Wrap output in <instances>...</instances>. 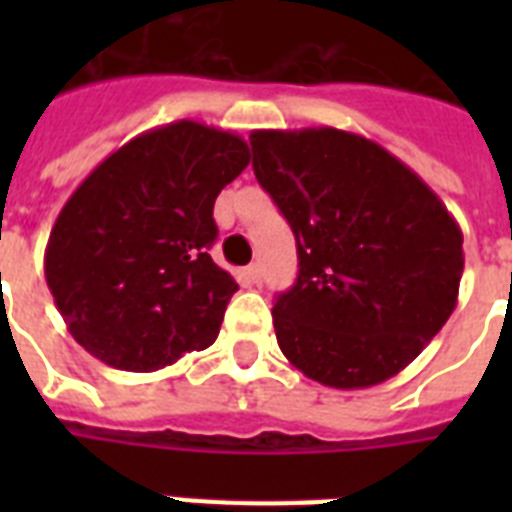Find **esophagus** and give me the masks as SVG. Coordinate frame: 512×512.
<instances>
[{"label":"esophagus","mask_w":512,"mask_h":512,"mask_svg":"<svg viewBox=\"0 0 512 512\" xmlns=\"http://www.w3.org/2000/svg\"><path fill=\"white\" fill-rule=\"evenodd\" d=\"M244 276H247V281L252 284V287H260V284H263V273H260V265H249L247 271H244Z\"/></svg>","instance_id":"obj_1"}]
</instances>
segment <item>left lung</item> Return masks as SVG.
Returning <instances> with one entry per match:
<instances>
[{
  "instance_id": "1",
  "label": "left lung",
  "mask_w": 512,
  "mask_h": 512,
  "mask_svg": "<svg viewBox=\"0 0 512 512\" xmlns=\"http://www.w3.org/2000/svg\"><path fill=\"white\" fill-rule=\"evenodd\" d=\"M252 167L297 239L295 287L273 305L281 353L337 390L396 377L460 295L462 231L401 159L335 127L255 130Z\"/></svg>"
}]
</instances>
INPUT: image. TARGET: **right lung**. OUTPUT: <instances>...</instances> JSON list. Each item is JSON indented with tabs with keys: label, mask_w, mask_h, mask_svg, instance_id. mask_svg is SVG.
I'll list each match as a JSON object with an SVG mask.
<instances>
[{
	"label": "right lung",
	"mask_w": 512,
	"mask_h": 512,
	"mask_svg": "<svg viewBox=\"0 0 512 512\" xmlns=\"http://www.w3.org/2000/svg\"><path fill=\"white\" fill-rule=\"evenodd\" d=\"M249 164L233 132L191 119L148 130L84 177L44 249L68 332L124 372H156L215 342L239 284L212 263L217 193Z\"/></svg>",
	"instance_id": "obj_1"
}]
</instances>
